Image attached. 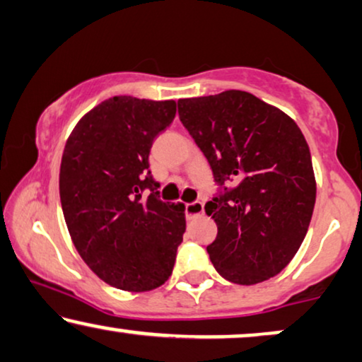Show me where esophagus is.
Masks as SVG:
<instances>
[{
  "label": "esophagus",
  "mask_w": 362,
  "mask_h": 362,
  "mask_svg": "<svg viewBox=\"0 0 362 362\" xmlns=\"http://www.w3.org/2000/svg\"><path fill=\"white\" fill-rule=\"evenodd\" d=\"M204 204L202 202H192V204H185V215L187 218L192 220V218H197V216L204 215Z\"/></svg>",
  "instance_id": "esophagus-1"
}]
</instances>
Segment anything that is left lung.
<instances>
[{
    "label": "left lung",
    "mask_w": 362,
    "mask_h": 362,
    "mask_svg": "<svg viewBox=\"0 0 362 362\" xmlns=\"http://www.w3.org/2000/svg\"><path fill=\"white\" fill-rule=\"evenodd\" d=\"M178 117L214 172L206 247L225 279L255 285L291 262L316 200L310 147L285 112L243 90L178 100Z\"/></svg>",
    "instance_id": "obj_1"
}]
</instances>
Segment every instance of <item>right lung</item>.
Listing matches in <instances>:
<instances>
[{"label": "right lung", "instance_id": "1", "mask_svg": "<svg viewBox=\"0 0 362 362\" xmlns=\"http://www.w3.org/2000/svg\"><path fill=\"white\" fill-rule=\"evenodd\" d=\"M175 112V100L115 95L66 142L59 195L67 230L88 267L119 290L163 285L184 240V204H165L148 168L153 139Z\"/></svg>", "mask_w": 362, "mask_h": 362}]
</instances>
